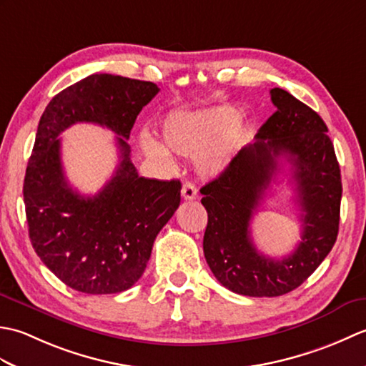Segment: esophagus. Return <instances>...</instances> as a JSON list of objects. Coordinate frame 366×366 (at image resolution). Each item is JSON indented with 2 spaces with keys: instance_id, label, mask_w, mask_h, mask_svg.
Returning <instances> with one entry per match:
<instances>
[{
  "instance_id": "1",
  "label": "esophagus",
  "mask_w": 366,
  "mask_h": 366,
  "mask_svg": "<svg viewBox=\"0 0 366 366\" xmlns=\"http://www.w3.org/2000/svg\"><path fill=\"white\" fill-rule=\"evenodd\" d=\"M197 193H198V190H197L195 185H193L192 182H184L182 190H181V195H182L184 199H187V201L195 199Z\"/></svg>"
}]
</instances>
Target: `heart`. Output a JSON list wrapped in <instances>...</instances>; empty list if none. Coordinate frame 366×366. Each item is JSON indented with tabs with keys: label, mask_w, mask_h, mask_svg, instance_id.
I'll return each instance as SVG.
<instances>
[{
	"label": "heart",
	"mask_w": 366,
	"mask_h": 366,
	"mask_svg": "<svg viewBox=\"0 0 366 366\" xmlns=\"http://www.w3.org/2000/svg\"><path fill=\"white\" fill-rule=\"evenodd\" d=\"M237 112L231 107H214L199 112L168 114L160 126L162 144L146 138L143 149L152 160L169 163V152L195 157L197 169L217 176L229 165L239 144L247 137L245 127L234 124Z\"/></svg>",
	"instance_id": "b5f03b06"
}]
</instances>
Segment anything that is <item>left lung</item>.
I'll list each match as a JSON object with an SVG mask.
<instances>
[{
    "label": "left lung",
    "mask_w": 366,
    "mask_h": 366,
    "mask_svg": "<svg viewBox=\"0 0 366 366\" xmlns=\"http://www.w3.org/2000/svg\"><path fill=\"white\" fill-rule=\"evenodd\" d=\"M270 99L277 112L262 124L256 142L201 189L209 267L224 287L250 297L291 292L313 274L337 240L343 192L335 149L321 116L285 89H270ZM280 157L293 167L302 240L291 255L275 260L255 248L249 223Z\"/></svg>",
    "instance_id": "8db88e82"
}]
</instances>
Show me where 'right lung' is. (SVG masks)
<instances>
[{
	"mask_svg": "<svg viewBox=\"0 0 366 366\" xmlns=\"http://www.w3.org/2000/svg\"><path fill=\"white\" fill-rule=\"evenodd\" d=\"M159 91L151 81L94 74L54 96L39 121L23 184L29 239L45 266L75 291L116 294L134 286L181 203V182L138 176L130 162V130ZM76 122L120 135L119 169L94 197L74 191L62 171L57 137Z\"/></svg>",
	"mask_w": 366,
	"mask_h": 366,
	"instance_id": "right-lung-1",
	"label": "right lung"
}]
</instances>
